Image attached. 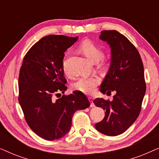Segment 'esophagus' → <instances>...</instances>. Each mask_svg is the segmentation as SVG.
Here are the masks:
<instances>
[{
	"instance_id": "34e87169",
	"label": "esophagus",
	"mask_w": 159,
	"mask_h": 159,
	"mask_svg": "<svg viewBox=\"0 0 159 159\" xmlns=\"http://www.w3.org/2000/svg\"><path fill=\"white\" fill-rule=\"evenodd\" d=\"M89 100H90V106H91V107H94L95 104H94V103H93V100L92 98L89 97Z\"/></svg>"
}]
</instances>
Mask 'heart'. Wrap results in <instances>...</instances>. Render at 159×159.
Masks as SVG:
<instances>
[{
	"label": "heart",
	"instance_id": "heart-1",
	"mask_svg": "<svg viewBox=\"0 0 159 159\" xmlns=\"http://www.w3.org/2000/svg\"><path fill=\"white\" fill-rule=\"evenodd\" d=\"M79 51L83 53L89 60L93 63L100 61L103 57V51L96 43L90 40H85L80 43L79 46ZM63 69L66 71V61L63 62ZM100 83V79L98 77H82L77 79L72 84L73 88L76 90L90 94L94 92L95 89Z\"/></svg>",
	"mask_w": 159,
	"mask_h": 159
}]
</instances>
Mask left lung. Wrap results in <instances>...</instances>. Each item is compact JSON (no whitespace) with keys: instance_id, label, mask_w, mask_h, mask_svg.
<instances>
[{"instance_id":"8db88e82","label":"left lung","mask_w":159,"mask_h":159,"mask_svg":"<svg viewBox=\"0 0 159 159\" xmlns=\"http://www.w3.org/2000/svg\"><path fill=\"white\" fill-rule=\"evenodd\" d=\"M99 38L110 45L111 62L100 90L116 94L113 101L96 98L93 103L106 111L103 120L95 124L98 131L108 136L125 132L140 114L146 84L140 55L135 46L116 30H103Z\"/></svg>"}]
</instances>
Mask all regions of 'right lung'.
<instances>
[{"label": "right lung", "instance_id": "obj_1", "mask_svg": "<svg viewBox=\"0 0 159 159\" xmlns=\"http://www.w3.org/2000/svg\"><path fill=\"white\" fill-rule=\"evenodd\" d=\"M78 37L50 34L41 38L23 58L19 76V102L27 125L47 140L64 137L75 111L90 106L80 91L61 96L66 90L63 69L64 52Z\"/></svg>", "mask_w": 159, "mask_h": 159}]
</instances>
